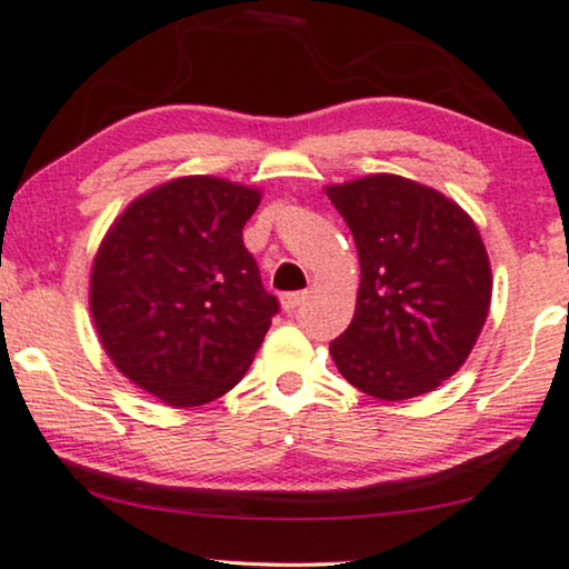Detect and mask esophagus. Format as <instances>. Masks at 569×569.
<instances>
[{
  "label": "esophagus",
  "instance_id": "1",
  "mask_svg": "<svg viewBox=\"0 0 569 569\" xmlns=\"http://www.w3.org/2000/svg\"><path fill=\"white\" fill-rule=\"evenodd\" d=\"M305 300H308V292H287L282 295V308L287 312H295Z\"/></svg>",
  "mask_w": 569,
  "mask_h": 569
}]
</instances>
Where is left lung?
Returning <instances> with one entry per match:
<instances>
[{"label": "left lung", "instance_id": "obj_1", "mask_svg": "<svg viewBox=\"0 0 569 569\" xmlns=\"http://www.w3.org/2000/svg\"><path fill=\"white\" fill-rule=\"evenodd\" d=\"M359 251L357 310L331 341L339 372L380 400L431 392L465 365L492 298L475 220L398 174L326 187Z\"/></svg>", "mask_w": 569, "mask_h": 569}]
</instances>
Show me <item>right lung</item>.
<instances>
[{
    "label": "right lung",
    "mask_w": 569,
    "mask_h": 569,
    "mask_svg": "<svg viewBox=\"0 0 569 569\" xmlns=\"http://www.w3.org/2000/svg\"><path fill=\"white\" fill-rule=\"evenodd\" d=\"M257 187L179 177L114 218L89 277V310L118 372L171 408L241 382L279 310L243 246Z\"/></svg>",
    "instance_id": "obj_1"
}]
</instances>
